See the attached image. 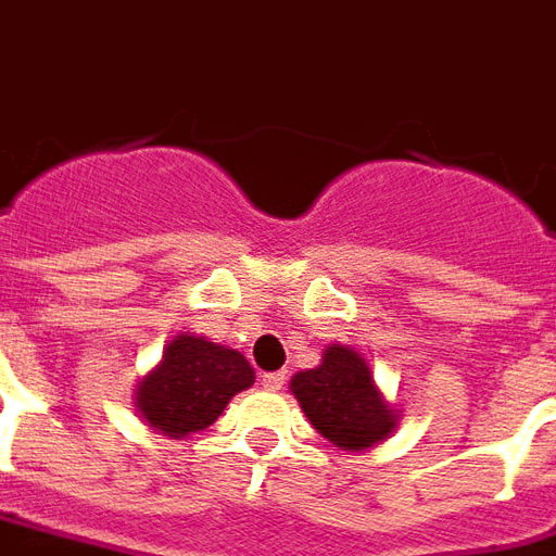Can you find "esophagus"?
Instances as JSON below:
<instances>
[{
    "instance_id": "obj_1",
    "label": "esophagus",
    "mask_w": 556,
    "mask_h": 556,
    "mask_svg": "<svg viewBox=\"0 0 556 556\" xmlns=\"http://www.w3.org/2000/svg\"><path fill=\"white\" fill-rule=\"evenodd\" d=\"M260 381L265 391H282V384H286V372H265Z\"/></svg>"
}]
</instances>
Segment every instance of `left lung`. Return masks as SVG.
<instances>
[{"instance_id":"8db88e82","label":"left lung","mask_w":556,"mask_h":556,"mask_svg":"<svg viewBox=\"0 0 556 556\" xmlns=\"http://www.w3.org/2000/svg\"><path fill=\"white\" fill-rule=\"evenodd\" d=\"M288 388L317 434L344 452L379 446L400 426V408L381 393L355 346L329 344L320 364L294 372Z\"/></svg>"}]
</instances>
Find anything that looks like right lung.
<instances>
[{
	"mask_svg": "<svg viewBox=\"0 0 556 556\" xmlns=\"http://www.w3.org/2000/svg\"><path fill=\"white\" fill-rule=\"evenodd\" d=\"M256 372L239 350L194 332L175 334L156 367L134 388V408L148 429L168 440L210 429L236 393L248 391Z\"/></svg>",
	"mask_w": 556,
	"mask_h": 556,
	"instance_id": "right-lung-1",
	"label": "right lung"
}]
</instances>
